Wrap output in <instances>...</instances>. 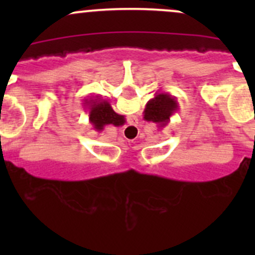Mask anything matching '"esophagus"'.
<instances>
[{
	"label": "esophagus",
	"mask_w": 255,
	"mask_h": 255,
	"mask_svg": "<svg viewBox=\"0 0 255 255\" xmlns=\"http://www.w3.org/2000/svg\"><path fill=\"white\" fill-rule=\"evenodd\" d=\"M127 129H128V132L130 133V134H135V133H137V127H135V126H133V125L128 126Z\"/></svg>",
	"instance_id": "34e87169"
}]
</instances>
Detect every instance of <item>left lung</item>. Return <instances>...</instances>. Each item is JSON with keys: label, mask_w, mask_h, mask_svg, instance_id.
Returning <instances> with one entry per match:
<instances>
[{"label": "left lung", "mask_w": 255, "mask_h": 255, "mask_svg": "<svg viewBox=\"0 0 255 255\" xmlns=\"http://www.w3.org/2000/svg\"><path fill=\"white\" fill-rule=\"evenodd\" d=\"M179 111V104L175 96H171L169 92H159L149 100L144 109V121L158 125V128L168 126L171 116Z\"/></svg>", "instance_id": "obj_1"}]
</instances>
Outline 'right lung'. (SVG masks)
<instances>
[{
  "instance_id": "add662e5",
  "label": "right lung",
  "mask_w": 255,
  "mask_h": 255,
  "mask_svg": "<svg viewBox=\"0 0 255 255\" xmlns=\"http://www.w3.org/2000/svg\"><path fill=\"white\" fill-rule=\"evenodd\" d=\"M84 109L89 111V121L94 129L102 132L109 125L120 127L126 123L125 116L118 115L113 111L112 106L107 100L101 96H91L84 100Z\"/></svg>"
}]
</instances>
